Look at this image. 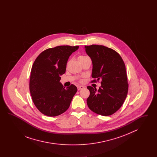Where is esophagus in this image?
Returning a JSON list of instances; mask_svg holds the SVG:
<instances>
[{
	"label": "esophagus",
	"mask_w": 157,
	"mask_h": 157,
	"mask_svg": "<svg viewBox=\"0 0 157 157\" xmlns=\"http://www.w3.org/2000/svg\"><path fill=\"white\" fill-rule=\"evenodd\" d=\"M85 88V86H78V87H77V88H78V90H82V89H83V88Z\"/></svg>",
	"instance_id": "esophagus-1"
}]
</instances>
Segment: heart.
Listing matches in <instances>:
<instances>
[{
    "label": "heart",
    "mask_w": 157,
    "mask_h": 157,
    "mask_svg": "<svg viewBox=\"0 0 157 157\" xmlns=\"http://www.w3.org/2000/svg\"><path fill=\"white\" fill-rule=\"evenodd\" d=\"M86 57H87V56H85V55H79V56H78V60H79V61H80L81 60L85 58Z\"/></svg>",
    "instance_id": "obj_1"
}]
</instances>
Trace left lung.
Wrapping results in <instances>:
<instances>
[{
    "label": "left lung",
    "instance_id": "8db88e82",
    "mask_svg": "<svg viewBox=\"0 0 157 157\" xmlns=\"http://www.w3.org/2000/svg\"><path fill=\"white\" fill-rule=\"evenodd\" d=\"M92 61L91 82H99V90L88 86L90 95L87 105L97 114L109 116L117 112L124 104L128 91L127 72L120 54L102 45L85 46Z\"/></svg>",
    "mask_w": 157,
    "mask_h": 157
}]
</instances>
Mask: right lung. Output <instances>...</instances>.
<instances>
[{
  "instance_id": "right-lung-1",
  "label": "right lung",
  "mask_w": 157,
  "mask_h": 157,
  "mask_svg": "<svg viewBox=\"0 0 157 157\" xmlns=\"http://www.w3.org/2000/svg\"><path fill=\"white\" fill-rule=\"evenodd\" d=\"M78 46H58L40 53L35 60L30 72L29 90L32 101L37 109L49 117L65 112L77 92L71 84L67 88L59 82L65 74L69 57Z\"/></svg>"
}]
</instances>
